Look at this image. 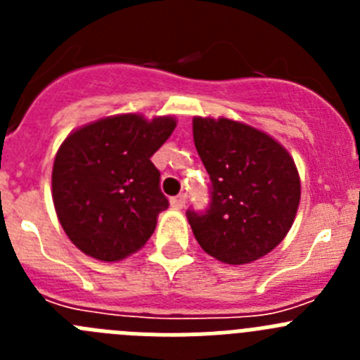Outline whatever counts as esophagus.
Masks as SVG:
<instances>
[{
  "label": "esophagus",
  "instance_id": "esophagus-1",
  "mask_svg": "<svg viewBox=\"0 0 360 360\" xmlns=\"http://www.w3.org/2000/svg\"><path fill=\"white\" fill-rule=\"evenodd\" d=\"M186 200H187V195H178V196H173V198H171V207H174V209H182L184 205H186Z\"/></svg>",
  "mask_w": 360,
  "mask_h": 360
}]
</instances>
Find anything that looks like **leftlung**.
<instances>
[{"mask_svg":"<svg viewBox=\"0 0 360 360\" xmlns=\"http://www.w3.org/2000/svg\"><path fill=\"white\" fill-rule=\"evenodd\" d=\"M211 187L205 211L187 209L196 241L229 265L259 259L290 231L301 184L288 151L272 136L229 119L193 120Z\"/></svg>","mask_w":360,"mask_h":360,"instance_id":"1","label":"left lung"}]
</instances>
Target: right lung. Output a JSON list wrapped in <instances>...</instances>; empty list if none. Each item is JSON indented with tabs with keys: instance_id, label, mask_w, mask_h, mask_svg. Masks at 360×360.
<instances>
[{
	"instance_id": "right-lung-1",
	"label": "right lung",
	"mask_w": 360,
	"mask_h": 360,
	"mask_svg": "<svg viewBox=\"0 0 360 360\" xmlns=\"http://www.w3.org/2000/svg\"><path fill=\"white\" fill-rule=\"evenodd\" d=\"M173 117H108L66 136L53 160L52 196L72 243L101 262L144 247L169 207L151 157L173 133Z\"/></svg>"
}]
</instances>
